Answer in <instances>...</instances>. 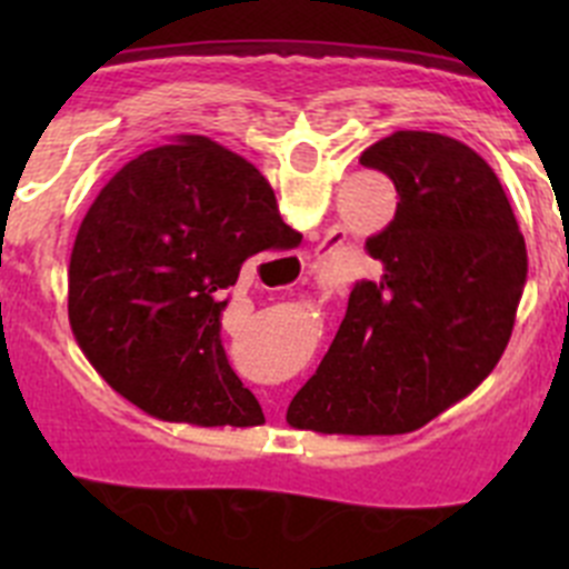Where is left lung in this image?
I'll list each match as a JSON object with an SVG mask.
<instances>
[{
	"mask_svg": "<svg viewBox=\"0 0 569 569\" xmlns=\"http://www.w3.org/2000/svg\"><path fill=\"white\" fill-rule=\"evenodd\" d=\"M396 184L393 222L367 239L379 281H356L288 425L396 436L472 393L510 341L527 248L499 176L459 139L396 130L359 159Z\"/></svg>",
	"mask_w": 569,
	"mask_h": 569,
	"instance_id": "left-lung-1",
	"label": "left lung"
}]
</instances>
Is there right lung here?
Here are the masks:
<instances>
[{"mask_svg":"<svg viewBox=\"0 0 569 569\" xmlns=\"http://www.w3.org/2000/svg\"><path fill=\"white\" fill-rule=\"evenodd\" d=\"M301 241L268 179L208 136L144 150L99 190L68 268V319L116 393L162 421L253 427L222 347L224 290L261 250Z\"/></svg>","mask_w":569,"mask_h":569,"instance_id":"1","label":"right lung"}]
</instances>
